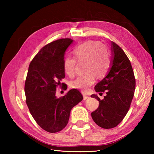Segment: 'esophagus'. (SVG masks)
<instances>
[{
	"label": "esophagus",
	"mask_w": 154,
	"mask_h": 154,
	"mask_svg": "<svg viewBox=\"0 0 154 154\" xmlns=\"http://www.w3.org/2000/svg\"><path fill=\"white\" fill-rule=\"evenodd\" d=\"M83 100H87L88 98H89V97H88L87 95H86L85 94H83Z\"/></svg>",
	"instance_id": "1"
}]
</instances>
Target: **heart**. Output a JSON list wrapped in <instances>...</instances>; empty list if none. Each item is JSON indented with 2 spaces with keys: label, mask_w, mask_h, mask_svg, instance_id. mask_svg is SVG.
<instances>
[{
  "label": "heart",
  "mask_w": 154,
  "mask_h": 154,
  "mask_svg": "<svg viewBox=\"0 0 154 154\" xmlns=\"http://www.w3.org/2000/svg\"><path fill=\"white\" fill-rule=\"evenodd\" d=\"M74 58H64L63 67L68 77H73L75 73L76 59L78 62L85 61L83 71L85 73L79 75L72 81L70 87L73 89L85 91L98 78L104 77L110 66V53L105 45L98 41L89 40L77 45L73 50Z\"/></svg>",
  "instance_id": "heart-1"
}]
</instances>
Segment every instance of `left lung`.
Masks as SVG:
<instances>
[{
  "label": "left lung",
  "instance_id": "8db88e82",
  "mask_svg": "<svg viewBox=\"0 0 154 154\" xmlns=\"http://www.w3.org/2000/svg\"><path fill=\"white\" fill-rule=\"evenodd\" d=\"M112 66L109 73L98 83L94 89L97 93L105 92L106 95L100 100L99 106L91 113L98 126L104 129L116 127L122 122L129 110L136 87V79L131 63L119 45L112 42Z\"/></svg>",
  "mask_w": 154,
  "mask_h": 154
}]
</instances>
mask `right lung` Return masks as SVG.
Returning <instances> with one entry per match:
<instances>
[{"label":"right lung","instance_id":"add662e5","mask_svg":"<svg viewBox=\"0 0 154 154\" xmlns=\"http://www.w3.org/2000/svg\"><path fill=\"white\" fill-rule=\"evenodd\" d=\"M72 42L62 38L42 48L30 62L25 81L26 103L30 114L42 129L50 133L60 132L67 126L72 108L83 99L75 89L63 97L55 96L57 87L67 88L61 81L65 78V51Z\"/></svg>","mask_w":154,"mask_h":154}]
</instances>
